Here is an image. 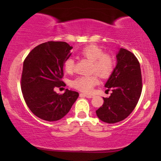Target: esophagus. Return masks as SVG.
Wrapping results in <instances>:
<instances>
[{"instance_id": "34e87169", "label": "esophagus", "mask_w": 161, "mask_h": 161, "mask_svg": "<svg viewBox=\"0 0 161 161\" xmlns=\"http://www.w3.org/2000/svg\"><path fill=\"white\" fill-rule=\"evenodd\" d=\"M80 95L84 96V97H88V98H91V97H93V95H88V94H84V93L80 94Z\"/></svg>"}]
</instances>
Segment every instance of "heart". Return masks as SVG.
<instances>
[{"instance_id": "heart-1", "label": "heart", "mask_w": 161, "mask_h": 161, "mask_svg": "<svg viewBox=\"0 0 161 161\" xmlns=\"http://www.w3.org/2000/svg\"><path fill=\"white\" fill-rule=\"evenodd\" d=\"M80 54L92 62V72L94 74L81 75L72 80L70 86L82 92H90L98 83V75L101 79L110 78L115 69L116 63L114 57L104 53L99 46L89 45L80 51ZM75 62L73 58H68L64 62V69L66 73H72L74 70Z\"/></svg>"}]
</instances>
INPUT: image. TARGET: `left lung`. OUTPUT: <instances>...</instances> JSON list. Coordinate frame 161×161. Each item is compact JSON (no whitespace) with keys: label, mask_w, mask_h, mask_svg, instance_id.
<instances>
[{"label":"left lung","mask_w":161,"mask_h":161,"mask_svg":"<svg viewBox=\"0 0 161 161\" xmlns=\"http://www.w3.org/2000/svg\"><path fill=\"white\" fill-rule=\"evenodd\" d=\"M117 64L105 87L111 90L109 97L96 110L97 117L108 123L123 120L134 110L142 94V78L140 64L132 52L120 48L116 54Z\"/></svg>","instance_id":"8db88e82"}]
</instances>
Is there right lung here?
I'll use <instances>...</instances> for the list:
<instances>
[{"mask_svg": "<svg viewBox=\"0 0 161 161\" xmlns=\"http://www.w3.org/2000/svg\"><path fill=\"white\" fill-rule=\"evenodd\" d=\"M73 47L64 42H45L29 52L23 62L21 90L28 108L46 121L62 119L79 97L77 92L66 89L57 94L55 88L65 86L64 64Z\"/></svg>", "mask_w": 161, "mask_h": 161, "instance_id": "add662e5", "label": "right lung"}]
</instances>
